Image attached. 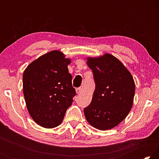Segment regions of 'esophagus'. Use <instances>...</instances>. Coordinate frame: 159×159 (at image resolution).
Masks as SVG:
<instances>
[{
  "instance_id": "34e87169",
  "label": "esophagus",
  "mask_w": 159,
  "mask_h": 159,
  "mask_svg": "<svg viewBox=\"0 0 159 159\" xmlns=\"http://www.w3.org/2000/svg\"><path fill=\"white\" fill-rule=\"evenodd\" d=\"M81 91H82V88H76V92L77 94L80 93H81Z\"/></svg>"
}]
</instances>
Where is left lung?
Here are the masks:
<instances>
[{
  "label": "left lung",
  "mask_w": 159,
  "mask_h": 159,
  "mask_svg": "<svg viewBox=\"0 0 159 159\" xmlns=\"http://www.w3.org/2000/svg\"><path fill=\"white\" fill-rule=\"evenodd\" d=\"M95 89L89 106L83 110L86 120L94 128L109 130L124 120L133 104L135 85L126 67L110 54L88 57Z\"/></svg>",
  "instance_id": "obj_1"
}]
</instances>
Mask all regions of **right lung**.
<instances>
[{
	"instance_id": "1",
	"label": "right lung",
	"mask_w": 159,
	"mask_h": 159,
	"mask_svg": "<svg viewBox=\"0 0 159 159\" xmlns=\"http://www.w3.org/2000/svg\"><path fill=\"white\" fill-rule=\"evenodd\" d=\"M70 59L58 50L41 56L23 74V93L29 114L37 124L52 128L62 122L76 90L67 66Z\"/></svg>"
}]
</instances>
